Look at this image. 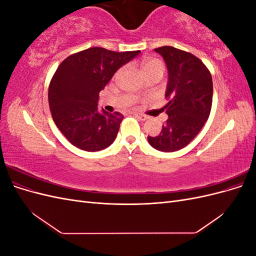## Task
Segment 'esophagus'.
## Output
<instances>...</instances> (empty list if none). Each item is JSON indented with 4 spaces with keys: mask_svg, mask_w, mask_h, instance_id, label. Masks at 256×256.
Segmentation results:
<instances>
[{
    "mask_svg": "<svg viewBox=\"0 0 256 256\" xmlns=\"http://www.w3.org/2000/svg\"><path fill=\"white\" fill-rule=\"evenodd\" d=\"M134 116H136V118H138V120H146L147 118H148L146 115L141 114V113H134Z\"/></svg>",
    "mask_w": 256,
    "mask_h": 256,
    "instance_id": "obj_1",
    "label": "esophagus"
}]
</instances>
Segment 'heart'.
<instances>
[{"instance_id":"obj_1","label":"heart","mask_w":256,"mask_h":256,"mask_svg":"<svg viewBox=\"0 0 256 256\" xmlns=\"http://www.w3.org/2000/svg\"><path fill=\"white\" fill-rule=\"evenodd\" d=\"M164 63L158 58H146L143 63V72L144 74H148L152 72H164Z\"/></svg>"}]
</instances>
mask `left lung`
<instances>
[{"mask_svg":"<svg viewBox=\"0 0 256 256\" xmlns=\"http://www.w3.org/2000/svg\"><path fill=\"white\" fill-rule=\"evenodd\" d=\"M168 68L166 98L162 108L168 118L157 136H147L154 150H180L196 136L207 122L212 104V79L203 62L193 54L170 46L154 49Z\"/></svg>","mask_w":256,"mask_h":256,"instance_id":"8db88e82","label":"left lung"}]
</instances>
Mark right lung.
Segmentation results:
<instances>
[{
	"instance_id": "1",
	"label": "right lung",
	"mask_w": 256,
	"mask_h": 256,
	"mask_svg": "<svg viewBox=\"0 0 256 256\" xmlns=\"http://www.w3.org/2000/svg\"><path fill=\"white\" fill-rule=\"evenodd\" d=\"M140 52L95 47L62 62L49 85V106L56 127L72 145L98 152L114 142L124 116L120 112L99 111V92Z\"/></svg>"
}]
</instances>
